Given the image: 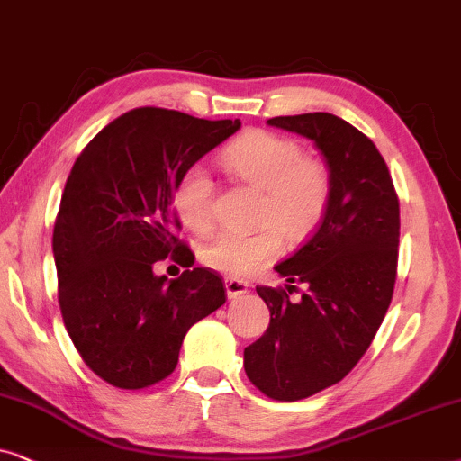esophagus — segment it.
<instances>
[{"label": "esophagus", "instance_id": "1", "mask_svg": "<svg viewBox=\"0 0 461 461\" xmlns=\"http://www.w3.org/2000/svg\"><path fill=\"white\" fill-rule=\"evenodd\" d=\"M225 291H227V297L230 299H236V297H242L244 293L249 291V282L247 280H240V278H225Z\"/></svg>", "mask_w": 461, "mask_h": 461}]
</instances>
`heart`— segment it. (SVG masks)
Wrapping results in <instances>:
<instances>
[{"mask_svg": "<svg viewBox=\"0 0 461 461\" xmlns=\"http://www.w3.org/2000/svg\"><path fill=\"white\" fill-rule=\"evenodd\" d=\"M221 164L244 185L259 189L253 231H223L202 259L227 276H249L266 266L286 240H305L327 214L333 176L321 158L305 156L302 143L282 134L249 131L221 153ZM214 185L204 167L194 164L175 185V211L189 230H211Z\"/></svg>", "mask_w": 461, "mask_h": 461, "instance_id": "1", "label": "heart"}]
</instances>
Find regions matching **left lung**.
Returning a JSON list of instances; mask_svg holds the SVG:
<instances>
[{"instance_id": "obj_1", "label": "left lung", "mask_w": 461, "mask_h": 461, "mask_svg": "<svg viewBox=\"0 0 461 461\" xmlns=\"http://www.w3.org/2000/svg\"><path fill=\"white\" fill-rule=\"evenodd\" d=\"M267 124L314 140L333 176L322 223L276 266L291 285L257 286L269 327L244 348L250 384L291 402L341 382L369 349L394 293L401 208L382 153L346 120L316 112ZM294 284L299 300L287 297Z\"/></svg>"}]
</instances>
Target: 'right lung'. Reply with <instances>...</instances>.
Masks as SVG:
<instances>
[{
  "mask_svg": "<svg viewBox=\"0 0 461 461\" xmlns=\"http://www.w3.org/2000/svg\"><path fill=\"white\" fill-rule=\"evenodd\" d=\"M240 120H200L162 107L115 118L79 153L52 234L59 305L73 346L103 382L140 390L167 379L183 337L225 303L208 267L152 274L167 256L194 266L176 231L175 185Z\"/></svg>",
  "mask_w": 461,
  "mask_h": 461,
  "instance_id": "add662e5",
  "label": "right lung"
}]
</instances>
